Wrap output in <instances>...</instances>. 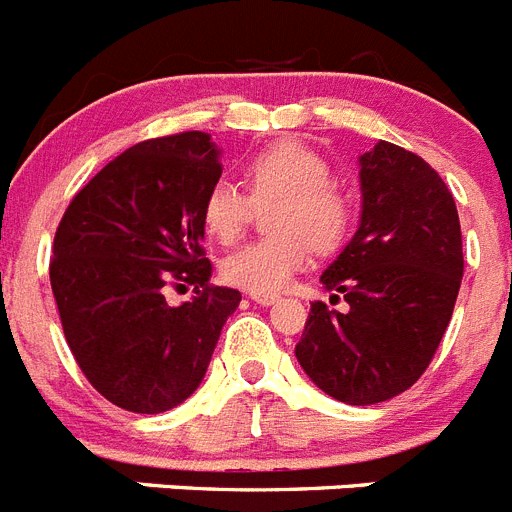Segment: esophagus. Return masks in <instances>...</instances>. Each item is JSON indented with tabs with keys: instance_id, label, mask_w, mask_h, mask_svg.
Segmentation results:
<instances>
[{
	"instance_id": "obj_1",
	"label": "esophagus",
	"mask_w": 512,
	"mask_h": 512,
	"mask_svg": "<svg viewBox=\"0 0 512 512\" xmlns=\"http://www.w3.org/2000/svg\"><path fill=\"white\" fill-rule=\"evenodd\" d=\"M252 301L260 303V306H273L278 301V296L275 293H252Z\"/></svg>"
}]
</instances>
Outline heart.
<instances>
[{"instance_id": "b5f03b06", "label": "heart", "mask_w": 512, "mask_h": 512, "mask_svg": "<svg viewBox=\"0 0 512 512\" xmlns=\"http://www.w3.org/2000/svg\"><path fill=\"white\" fill-rule=\"evenodd\" d=\"M247 191L216 178L201 204L206 234L229 245L245 232L255 204L275 201L267 214L273 234L247 242L222 260V278L250 293H278L311 260V250L334 252L354 224V201L331 181V165L301 142L283 140L252 155Z\"/></svg>"}]
</instances>
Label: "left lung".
<instances>
[{
	"instance_id": "obj_1",
	"label": "left lung",
	"mask_w": 512,
	"mask_h": 512,
	"mask_svg": "<svg viewBox=\"0 0 512 512\" xmlns=\"http://www.w3.org/2000/svg\"><path fill=\"white\" fill-rule=\"evenodd\" d=\"M362 222L321 283L349 303L313 301L296 357L326 395L372 405L431 365L464 273L454 196L421 155L377 142L359 158Z\"/></svg>"
}]
</instances>
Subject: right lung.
Returning a JSON list of instances; mask_svg holds the SVG:
<instances>
[{"mask_svg":"<svg viewBox=\"0 0 512 512\" xmlns=\"http://www.w3.org/2000/svg\"><path fill=\"white\" fill-rule=\"evenodd\" d=\"M216 178L206 132L137 142L73 196L55 229L50 285L66 342L86 380L124 411L183 403L242 301L209 283L201 204ZM168 284H193L197 296L170 307Z\"/></svg>","mask_w":512,"mask_h":512,"instance_id":"obj_1","label":"right lung"}]
</instances>
